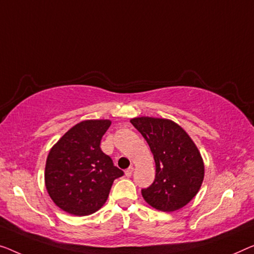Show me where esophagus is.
I'll return each instance as SVG.
<instances>
[{"instance_id": "esophagus-1", "label": "esophagus", "mask_w": 254, "mask_h": 254, "mask_svg": "<svg viewBox=\"0 0 254 254\" xmlns=\"http://www.w3.org/2000/svg\"><path fill=\"white\" fill-rule=\"evenodd\" d=\"M132 172H133V166H130V168L126 170V172H124V173H126V177L128 178V177L132 176Z\"/></svg>"}]
</instances>
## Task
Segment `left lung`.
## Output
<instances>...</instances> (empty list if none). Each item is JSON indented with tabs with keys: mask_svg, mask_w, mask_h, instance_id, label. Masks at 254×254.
I'll use <instances>...</instances> for the list:
<instances>
[{
	"mask_svg": "<svg viewBox=\"0 0 254 254\" xmlns=\"http://www.w3.org/2000/svg\"><path fill=\"white\" fill-rule=\"evenodd\" d=\"M130 122L149 145L156 168L154 183L141 190L143 199L163 212L187 205L204 179V162L194 141L171 120L141 116Z\"/></svg>",
	"mask_w": 254,
	"mask_h": 254,
	"instance_id": "8db88e82",
	"label": "left lung"
}]
</instances>
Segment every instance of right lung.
Instances as JSON below:
<instances>
[{
	"instance_id": "right-lung-1",
	"label": "right lung",
	"mask_w": 254,
	"mask_h": 254,
	"mask_svg": "<svg viewBox=\"0 0 254 254\" xmlns=\"http://www.w3.org/2000/svg\"><path fill=\"white\" fill-rule=\"evenodd\" d=\"M109 120H86L70 127L49 151L44 183L57 206L73 215H89L106 203L122 170L100 149Z\"/></svg>"
}]
</instances>
